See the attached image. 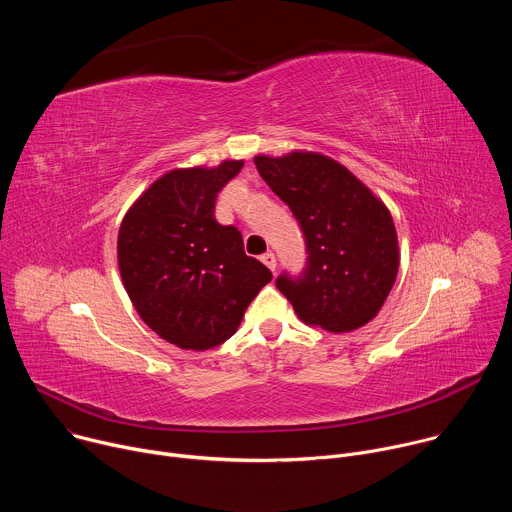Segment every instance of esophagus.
Listing matches in <instances>:
<instances>
[{"mask_svg":"<svg viewBox=\"0 0 512 512\" xmlns=\"http://www.w3.org/2000/svg\"><path fill=\"white\" fill-rule=\"evenodd\" d=\"M261 261L275 273V269H277V259H275V255L271 253V251H267V253H263L261 255Z\"/></svg>","mask_w":512,"mask_h":512,"instance_id":"obj_1","label":"esophagus"}]
</instances>
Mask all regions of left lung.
<instances>
[{"label":"left lung","instance_id":"8db88e82","mask_svg":"<svg viewBox=\"0 0 512 512\" xmlns=\"http://www.w3.org/2000/svg\"><path fill=\"white\" fill-rule=\"evenodd\" d=\"M255 166L304 233L308 263L302 275L281 273L275 281L300 320L328 332H350L373 320L399 269L389 208L322 154L257 156Z\"/></svg>","mask_w":512,"mask_h":512}]
</instances>
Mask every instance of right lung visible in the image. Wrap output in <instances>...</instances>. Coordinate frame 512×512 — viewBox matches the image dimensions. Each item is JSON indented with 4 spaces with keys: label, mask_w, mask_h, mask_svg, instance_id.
Here are the masks:
<instances>
[{
    "label": "right lung",
    "mask_w": 512,
    "mask_h": 512,
    "mask_svg": "<svg viewBox=\"0 0 512 512\" xmlns=\"http://www.w3.org/2000/svg\"><path fill=\"white\" fill-rule=\"evenodd\" d=\"M243 168L172 170L127 210L117 261L139 318L184 350H208L229 340L271 271L245 255L235 227L216 223L214 202Z\"/></svg>",
    "instance_id": "right-lung-1"
}]
</instances>
